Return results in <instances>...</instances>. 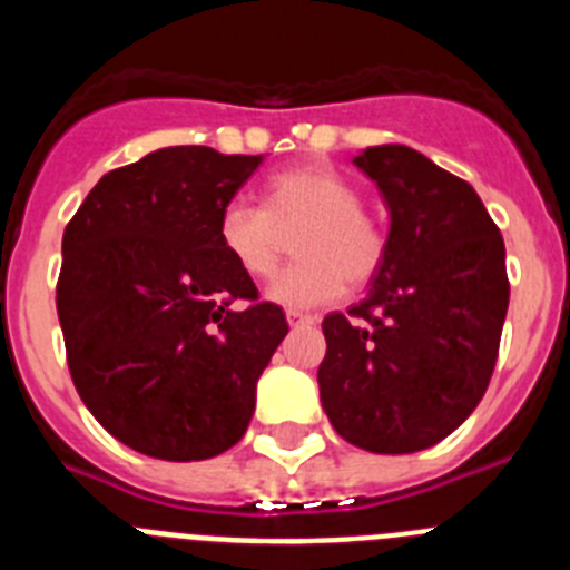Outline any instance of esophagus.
Listing matches in <instances>:
<instances>
[{
	"instance_id": "34e87169",
	"label": "esophagus",
	"mask_w": 570,
	"mask_h": 570,
	"mask_svg": "<svg viewBox=\"0 0 570 570\" xmlns=\"http://www.w3.org/2000/svg\"><path fill=\"white\" fill-rule=\"evenodd\" d=\"M285 320H288L291 328H296V325H314L316 316L302 314V311H288V314H285Z\"/></svg>"
}]
</instances>
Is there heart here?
<instances>
[{
  "instance_id": "b5f03b06",
  "label": "heart",
  "mask_w": 570,
  "mask_h": 570,
  "mask_svg": "<svg viewBox=\"0 0 570 570\" xmlns=\"http://www.w3.org/2000/svg\"><path fill=\"white\" fill-rule=\"evenodd\" d=\"M299 224V259L268 288L276 305L316 308L340 299L347 282L367 285L385 265V230L362 210L356 185L328 165H296L268 176L262 208L230 199L216 219V239L248 279H268L279 265L282 234Z\"/></svg>"
}]
</instances>
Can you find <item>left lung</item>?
Returning a JSON list of instances; mask_svg holds the SVG:
<instances>
[{
  "mask_svg": "<svg viewBox=\"0 0 570 570\" xmlns=\"http://www.w3.org/2000/svg\"><path fill=\"white\" fill-rule=\"evenodd\" d=\"M391 216L374 288L328 314L320 400L342 440L414 454L471 416L491 382L508 314L505 242L476 190L405 145L354 159Z\"/></svg>",
  "mask_w": 570,
  "mask_h": 570,
  "instance_id": "1",
  "label": "left lung"
}]
</instances>
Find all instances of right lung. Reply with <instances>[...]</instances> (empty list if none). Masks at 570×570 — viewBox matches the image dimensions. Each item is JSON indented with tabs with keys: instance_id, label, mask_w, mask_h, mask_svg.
Wrapping results in <instances>:
<instances>
[{
	"instance_id": "1",
	"label": "right lung",
	"mask_w": 570,
	"mask_h": 570,
	"mask_svg": "<svg viewBox=\"0 0 570 570\" xmlns=\"http://www.w3.org/2000/svg\"><path fill=\"white\" fill-rule=\"evenodd\" d=\"M259 163L205 145L154 150L105 174L65 228L57 314L70 380L139 454L190 462L236 445L288 334L216 239L219 210Z\"/></svg>"
}]
</instances>
